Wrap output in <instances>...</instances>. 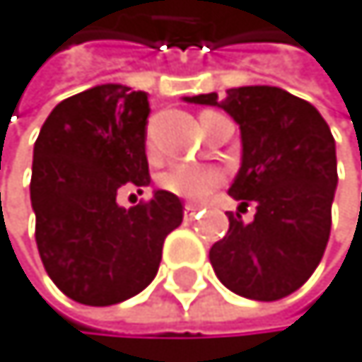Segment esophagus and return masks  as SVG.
<instances>
[{
	"instance_id": "34e87169",
	"label": "esophagus",
	"mask_w": 362,
	"mask_h": 362,
	"mask_svg": "<svg viewBox=\"0 0 362 362\" xmlns=\"http://www.w3.org/2000/svg\"><path fill=\"white\" fill-rule=\"evenodd\" d=\"M199 210H201V208H199L197 203H187V205H185V218H192Z\"/></svg>"
}]
</instances>
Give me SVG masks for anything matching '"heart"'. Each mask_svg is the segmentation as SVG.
<instances>
[{"mask_svg": "<svg viewBox=\"0 0 362 362\" xmlns=\"http://www.w3.org/2000/svg\"><path fill=\"white\" fill-rule=\"evenodd\" d=\"M221 183H223L221 170L192 163H172L159 177V185L163 190L187 201H203Z\"/></svg>", "mask_w": 362, "mask_h": 362, "instance_id": "heart-1", "label": "heart"}]
</instances>
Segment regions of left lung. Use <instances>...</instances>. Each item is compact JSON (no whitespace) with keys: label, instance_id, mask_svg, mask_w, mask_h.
<instances>
[{"label":"left lung","instance_id":"obj_1","mask_svg":"<svg viewBox=\"0 0 362 362\" xmlns=\"http://www.w3.org/2000/svg\"><path fill=\"white\" fill-rule=\"evenodd\" d=\"M221 105L241 128L243 163L230 197L257 205L254 221L228 212L230 230L210 250L214 274L234 294L279 300L296 292L323 259L332 228L336 148L312 103L274 86L185 97Z\"/></svg>","mask_w":362,"mask_h":362}]
</instances>
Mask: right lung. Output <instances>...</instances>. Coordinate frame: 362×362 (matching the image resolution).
I'll list each match as a JSON object with an SVG mask.
<instances>
[{
    "label": "right lung",
    "instance_id": "right-lung-1",
    "mask_svg": "<svg viewBox=\"0 0 362 362\" xmlns=\"http://www.w3.org/2000/svg\"><path fill=\"white\" fill-rule=\"evenodd\" d=\"M148 95L105 83L64 99L35 141L30 201L41 263L81 305H115L152 283L165 236L181 226L179 197L121 208L123 187L150 183Z\"/></svg>",
    "mask_w": 362,
    "mask_h": 362
}]
</instances>
